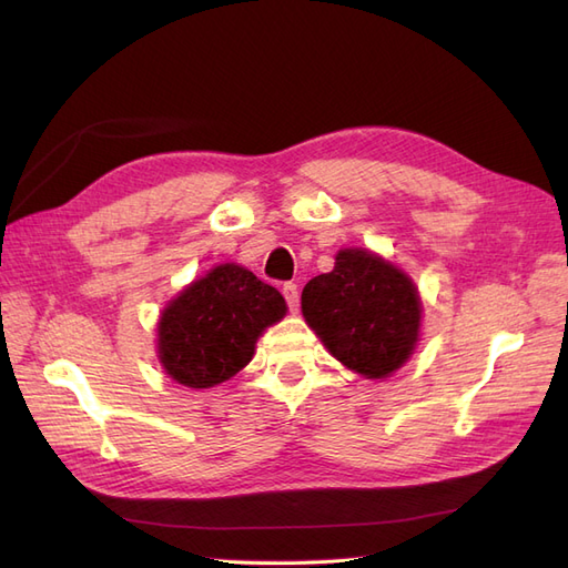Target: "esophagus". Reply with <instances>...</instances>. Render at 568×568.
Here are the masks:
<instances>
[{"instance_id":"obj_1","label":"esophagus","mask_w":568,"mask_h":568,"mask_svg":"<svg viewBox=\"0 0 568 568\" xmlns=\"http://www.w3.org/2000/svg\"><path fill=\"white\" fill-rule=\"evenodd\" d=\"M282 294H284V298H286V305L291 307V311H298V303H301V294H298V286L294 284V282H286L284 284V288H282Z\"/></svg>"}]
</instances>
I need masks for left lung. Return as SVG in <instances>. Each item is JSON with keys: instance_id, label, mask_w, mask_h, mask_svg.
I'll return each mask as SVG.
<instances>
[{"instance_id": "obj_1", "label": "left lung", "mask_w": 568, "mask_h": 568, "mask_svg": "<svg viewBox=\"0 0 568 568\" xmlns=\"http://www.w3.org/2000/svg\"><path fill=\"white\" fill-rule=\"evenodd\" d=\"M301 307L329 353L367 379H384L415 351L417 288L369 251H341L332 272L305 284Z\"/></svg>"}]
</instances>
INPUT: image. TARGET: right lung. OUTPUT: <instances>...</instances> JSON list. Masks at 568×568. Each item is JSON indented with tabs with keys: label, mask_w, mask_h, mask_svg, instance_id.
I'll return each mask as SVG.
<instances>
[{
	"label": "right lung",
	"mask_w": 568,
	"mask_h": 568,
	"mask_svg": "<svg viewBox=\"0 0 568 568\" xmlns=\"http://www.w3.org/2000/svg\"><path fill=\"white\" fill-rule=\"evenodd\" d=\"M284 315L277 288L239 265H217L163 311L161 363L189 388L217 386L251 363L257 336Z\"/></svg>",
	"instance_id": "1"
}]
</instances>
